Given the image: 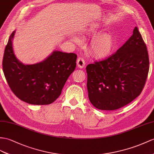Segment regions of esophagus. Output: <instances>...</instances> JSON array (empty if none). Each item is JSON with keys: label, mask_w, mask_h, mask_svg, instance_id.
I'll list each match as a JSON object with an SVG mask.
<instances>
[{"label": "esophagus", "mask_w": 154, "mask_h": 154, "mask_svg": "<svg viewBox=\"0 0 154 154\" xmlns=\"http://www.w3.org/2000/svg\"><path fill=\"white\" fill-rule=\"evenodd\" d=\"M77 66L79 67V68H84L85 66V61L83 58L79 57L77 60Z\"/></svg>", "instance_id": "obj_1"}]
</instances>
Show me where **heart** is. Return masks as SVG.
Listing matches in <instances>:
<instances>
[{
    "mask_svg": "<svg viewBox=\"0 0 154 154\" xmlns=\"http://www.w3.org/2000/svg\"><path fill=\"white\" fill-rule=\"evenodd\" d=\"M100 27L98 25H93L90 26L88 32L92 35H95L99 32ZM76 43H80L81 40L77 36L72 38ZM115 44L114 36L110 33H100L95 36L89 43V50L90 53L93 56L99 58L106 57L110 55L113 51Z\"/></svg>",
    "mask_w": 154,
    "mask_h": 154,
    "instance_id": "heart-1",
    "label": "heart"
}]
</instances>
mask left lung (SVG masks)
<instances>
[{
  "instance_id": "1",
  "label": "left lung",
  "mask_w": 154,
  "mask_h": 154,
  "mask_svg": "<svg viewBox=\"0 0 154 154\" xmlns=\"http://www.w3.org/2000/svg\"><path fill=\"white\" fill-rule=\"evenodd\" d=\"M148 52L136 27L115 54L86 66L90 102L103 110H117L140 95L149 71Z\"/></svg>"
}]
</instances>
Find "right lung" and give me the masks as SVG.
<instances>
[{"label":"right lung","instance_id":"1","mask_svg":"<svg viewBox=\"0 0 154 154\" xmlns=\"http://www.w3.org/2000/svg\"><path fill=\"white\" fill-rule=\"evenodd\" d=\"M14 31L8 40L2 60V70L9 87L24 102L50 104L61 95L63 86L76 66V54L54 51L43 61L24 65L13 50Z\"/></svg>","mask_w":154,"mask_h":154}]
</instances>
